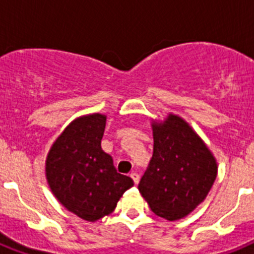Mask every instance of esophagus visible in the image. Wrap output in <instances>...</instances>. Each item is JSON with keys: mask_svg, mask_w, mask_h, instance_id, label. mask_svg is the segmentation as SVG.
<instances>
[{"mask_svg": "<svg viewBox=\"0 0 254 254\" xmlns=\"http://www.w3.org/2000/svg\"><path fill=\"white\" fill-rule=\"evenodd\" d=\"M129 177H131L132 178V181H133V183L134 185H137L138 182H140V176H138L137 173H131V174H129Z\"/></svg>", "mask_w": 254, "mask_h": 254, "instance_id": "obj_1", "label": "esophagus"}]
</instances>
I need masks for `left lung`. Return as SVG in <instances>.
Here are the masks:
<instances>
[{
	"label": "left lung",
	"instance_id": "8db88e82",
	"mask_svg": "<svg viewBox=\"0 0 254 254\" xmlns=\"http://www.w3.org/2000/svg\"><path fill=\"white\" fill-rule=\"evenodd\" d=\"M154 152L138 190L155 215L174 221L206 198L217 174L215 158L187 122L170 114L154 123Z\"/></svg>",
	"mask_w": 254,
	"mask_h": 254
}]
</instances>
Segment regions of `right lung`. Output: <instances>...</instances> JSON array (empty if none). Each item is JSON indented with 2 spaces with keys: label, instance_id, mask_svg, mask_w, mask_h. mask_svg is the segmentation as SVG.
Listing matches in <instances>:
<instances>
[{
  "label": "right lung",
  "instance_id": "obj_1",
  "mask_svg": "<svg viewBox=\"0 0 254 254\" xmlns=\"http://www.w3.org/2000/svg\"><path fill=\"white\" fill-rule=\"evenodd\" d=\"M105 116L90 114L73 121L53 143L46 163L49 187L64 207L95 221L109 215L133 186L117 173L111 155L100 147Z\"/></svg>",
  "mask_w": 254,
  "mask_h": 254
}]
</instances>
